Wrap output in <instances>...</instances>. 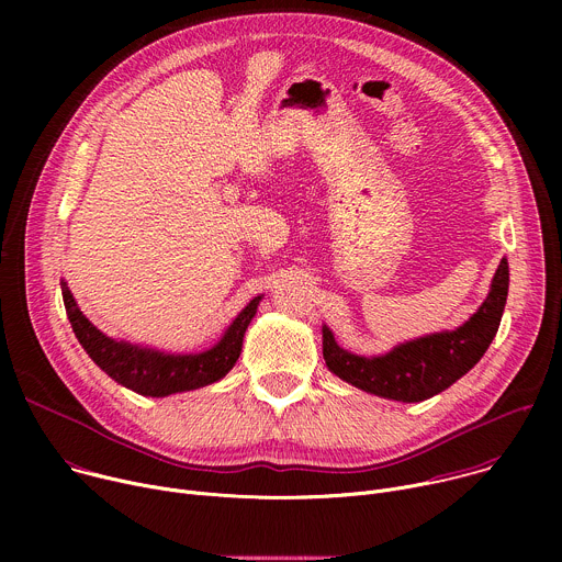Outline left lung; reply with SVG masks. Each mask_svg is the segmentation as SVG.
Returning a JSON list of instances; mask_svg holds the SVG:
<instances>
[{"label": "left lung", "instance_id": "obj_1", "mask_svg": "<svg viewBox=\"0 0 562 562\" xmlns=\"http://www.w3.org/2000/svg\"><path fill=\"white\" fill-rule=\"evenodd\" d=\"M509 265L501 260L487 300L456 331H440L393 347L384 356L364 358L345 351L331 329L323 327V356L340 380L397 403H420L460 380L485 356L505 311Z\"/></svg>", "mask_w": 562, "mask_h": 562}]
</instances>
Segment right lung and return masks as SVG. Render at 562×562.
Returning <instances> with one entry per match:
<instances>
[{
	"label": "right lung",
	"instance_id": "add662e5",
	"mask_svg": "<svg viewBox=\"0 0 562 562\" xmlns=\"http://www.w3.org/2000/svg\"><path fill=\"white\" fill-rule=\"evenodd\" d=\"M61 297L75 338L85 347L89 358L117 384L150 397L193 391L224 378L237 362L239 351H243L247 327L251 325L258 304L262 300V295H258L239 311L215 347L202 353H165L104 336L98 327H93V323H89V317L79 311L64 280Z\"/></svg>",
	"mask_w": 562,
	"mask_h": 562
}]
</instances>
